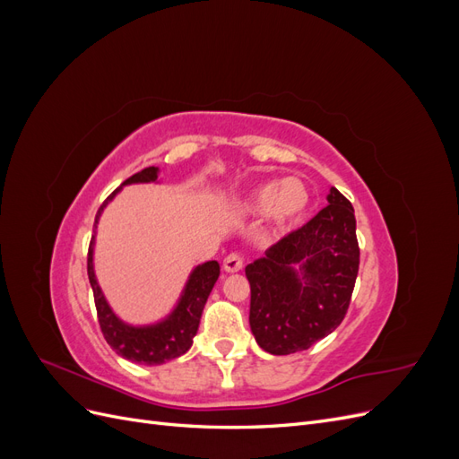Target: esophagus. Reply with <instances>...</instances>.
<instances>
[{"mask_svg":"<svg viewBox=\"0 0 459 459\" xmlns=\"http://www.w3.org/2000/svg\"><path fill=\"white\" fill-rule=\"evenodd\" d=\"M243 268V256L238 255V253H231L224 258V270L228 273H233V272H239Z\"/></svg>","mask_w":459,"mask_h":459,"instance_id":"34e87169","label":"esophagus"}]
</instances>
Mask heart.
Segmentation results:
<instances>
[{"label": "heart", "instance_id": "1", "mask_svg": "<svg viewBox=\"0 0 459 459\" xmlns=\"http://www.w3.org/2000/svg\"><path fill=\"white\" fill-rule=\"evenodd\" d=\"M310 193L297 178H287L281 182H268L260 186L248 204L256 212H268L277 224H289L307 212Z\"/></svg>", "mask_w": 459, "mask_h": 459}]
</instances>
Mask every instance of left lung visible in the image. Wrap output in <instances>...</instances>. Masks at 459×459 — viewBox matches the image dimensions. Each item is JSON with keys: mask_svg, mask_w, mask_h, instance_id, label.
Listing matches in <instances>:
<instances>
[{"mask_svg": "<svg viewBox=\"0 0 459 459\" xmlns=\"http://www.w3.org/2000/svg\"><path fill=\"white\" fill-rule=\"evenodd\" d=\"M297 263L302 278L290 268ZM358 268L354 208L333 187L327 206L245 268L248 322L260 349L275 356L308 351L335 331L349 312Z\"/></svg>", "mask_w": 459, "mask_h": 459, "instance_id": "1", "label": "left lung"}]
</instances>
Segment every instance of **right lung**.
I'll return each instance as SVG.
<instances>
[{"mask_svg":"<svg viewBox=\"0 0 459 459\" xmlns=\"http://www.w3.org/2000/svg\"><path fill=\"white\" fill-rule=\"evenodd\" d=\"M157 172L159 169L149 166V169H143L142 172L130 176L122 186L137 184V182H155ZM117 191L118 189L110 193L107 201L100 206V211L95 214V226H97V220H100L103 212L105 204L117 195ZM218 275H220L218 262L216 260L204 262L203 266H197L193 270L189 281L186 285L184 297L179 300L178 308L169 319H164V322H160L159 325H151V327H130L126 324H122L120 319L113 314V310L108 308L101 289L97 285L95 273H93V235L88 248V277L93 290L97 322H100L101 333L110 349L117 351L118 356L126 358L135 364L159 366L189 351V346L193 344V337L197 335L206 299L211 295Z\"/></svg>","mask_w":459,"mask_h":459,"instance_id":"obj_1","label":"right lung"}]
</instances>
